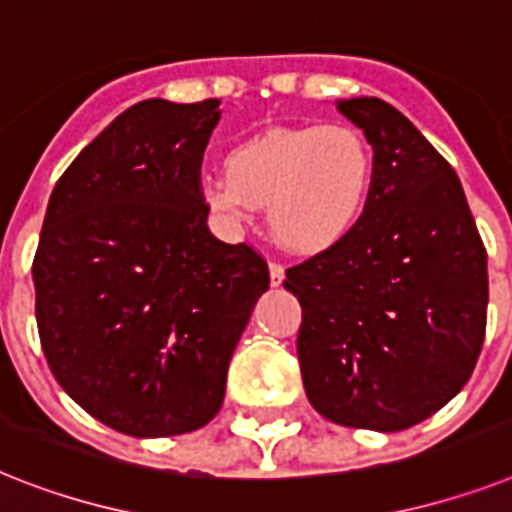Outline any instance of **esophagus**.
Instances as JSON below:
<instances>
[{"label":"esophagus","mask_w":512,"mask_h":512,"mask_svg":"<svg viewBox=\"0 0 512 512\" xmlns=\"http://www.w3.org/2000/svg\"><path fill=\"white\" fill-rule=\"evenodd\" d=\"M268 270H270V284L278 286V284H281V281H284V268H281V265L270 263Z\"/></svg>","instance_id":"34e87169"}]
</instances>
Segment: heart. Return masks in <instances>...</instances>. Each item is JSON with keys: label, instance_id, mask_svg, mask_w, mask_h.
Instances as JSON below:
<instances>
[{"label": "heart", "instance_id": "1", "mask_svg": "<svg viewBox=\"0 0 512 512\" xmlns=\"http://www.w3.org/2000/svg\"><path fill=\"white\" fill-rule=\"evenodd\" d=\"M376 152L352 126L268 128L236 144L226 173H205L199 191L215 213L244 220L268 207L281 247L315 255L350 236L371 205Z\"/></svg>", "mask_w": 512, "mask_h": 512}]
</instances>
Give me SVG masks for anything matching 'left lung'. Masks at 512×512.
<instances>
[{
  "instance_id": "8db88e82",
  "label": "left lung",
  "mask_w": 512,
  "mask_h": 512,
  "mask_svg": "<svg viewBox=\"0 0 512 512\" xmlns=\"http://www.w3.org/2000/svg\"><path fill=\"white\" fill-rule=\"evenodd\" d=\"M373 144L371 205L350 236L286 270L302 305L307 400L350 429H410L471 378L489 276L458 173L384 99H339Z\"/></svg>"
}]
</instances>
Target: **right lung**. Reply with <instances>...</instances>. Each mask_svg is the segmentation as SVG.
Here are the masks:
<instances>
[{"mask_svg":"<svg viewBox=\"0 0 512 512\" xmlns=\"http://www.w3.org/2000/svg\"><path fill=\"white\" fill-rule=\"evenodd\" d=\"M220 99H144L81 149L49 197L33 260L36 323L70 400L157 439L218 415L268 265L207 228L199 165Z\"/></svg>","mask_w":512,"mask_h":512,"instance_id":"add662e5","label":"right lung"}]
</instances>
